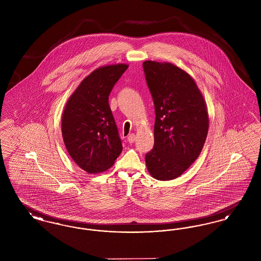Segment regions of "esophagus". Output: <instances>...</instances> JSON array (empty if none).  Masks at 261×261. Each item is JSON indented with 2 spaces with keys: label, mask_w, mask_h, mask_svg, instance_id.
Here are the masks:
<instances>
[{
  "label": "esophagus",
  "mask_w": 261,
  "mask_h": 261,
  "mask_svg": "<svg viewBox=\"0 0 261 261\" xmlns=\"http://www.w3.org/2000/svg\"><path fill=\"white\" fill-rule=\"evenodd\" d=\"M127 140H128V142L130 143V144H132V143H134L135 142V140H136V136H135V134H130L128 138H127Z\"/></svg>",
  "instance_id": "esophagus-1"
}]
</instances>
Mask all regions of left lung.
Returning <instances> with one entry per match:
<instances>
[{"instance_id": "1", "label": "left lung", "mask_w": 261, "mask_h": 261, "mask_svg": "<svg viewBox=\"0 0 261 261\" xmlns=\"http://www.w3.org/2000/svg\"><path fill=\"white\" fill-rule=\"evenodd\" d=\"M154 112V145L146 154L149 174L161 181L184 173L199 158L208 114L194 79L169 62H143Z\"/></svg>"}]
</instances>
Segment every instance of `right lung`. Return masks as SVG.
<instances>
[{
  "label": "right lung",
  "mask_w": 261,
  "mask_h": 261,
  "mask_svg": "<svg viewBox=\"0 0 261 261\" xmlns=\"http://www.w3.org/2000/svg\"><path fill=\"white\" fill-rule=\"evenodd\" d=\"M127 68V64L118 63L94 70L80 83L64 108V145L75 163L88 173L108 170L122 151L109 96Z\"/></svg>",
  "instance_id": "1"
}]
</instances>
